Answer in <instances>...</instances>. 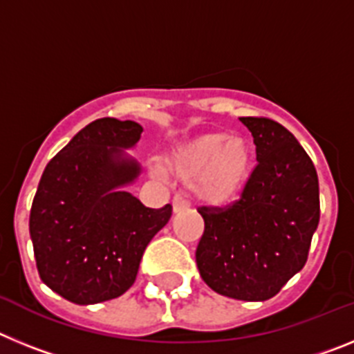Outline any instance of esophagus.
<instances>
[{
    "label": "esophagus",
    "instance_id": "obj_1",
    "mask_svg": "<svg viewBox=\"0 0 354 354\" xmlns=\"http://www.w3.org/2000/svg\"><path fill=\"white\" fill-rule=\"evenodd\" d=\"M174 212L175 214H179V212H183V211H187V209H189V204H187L186 200L183 198V196H175L174 198Z\"/></svg>",
    "mask_w": 354,
    "mask_h": 354
}]
</instances>
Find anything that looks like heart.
Masks as SVG:
<instances>
[{"label": "heart", "instance_id": "b5f03b06", "mask_svg": "<svg viewBox=\"0 0 354 354\" xmlns=\"http://www.w3.org/2000/svg\"><path fill=\"white\" fill-rule=\"evenodd\" d=\"M165 174L171 179H193L196 198L212 207H221L237 198L248 183L252 152L239 136L205 133L180 143L162 159Z\"/></svg>", "mask_w": 354, "mask_h": 354}]
</instances>
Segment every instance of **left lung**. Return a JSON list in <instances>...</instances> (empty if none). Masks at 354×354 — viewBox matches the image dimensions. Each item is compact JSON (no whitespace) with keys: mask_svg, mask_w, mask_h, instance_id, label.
<instances>
[{"mask_svg":"<svg viewBox=\"0 0 354 354\" xmlns=\"http://www.w3.org/2000/svg\"><path fill=\"white\" fill-rule=\"evenodd\" d=\"M253 136L257 167L228 207H200V277L214 292L266 301L303 270L319 223L314 162L294 134L264 117L239 118Z\"/></svg>","mask_w":354,"mask_h":354,"instance_id":"left-lung-1","label":"left lung"}]
</instances>
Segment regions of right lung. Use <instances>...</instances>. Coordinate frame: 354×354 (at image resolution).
I'll use <instances>...</instances> for the list:
<instances>
[{"instance_id":"add662e5","label":"right lung","mask_w":354,"mask_h":354,"mask_svg":"<svg viewBox=\"0 0 354 354\" xmlns=\"http://www.w3.org/2000/svg\"><path fill=\"white\" fill-rule=\"evenodd\" d=\"M143 127L99 118L48 162L30 212L40 280L76 305L122 296L136 280L150 239L168 223L171 205L150 209L126 192L142 167L126 150Z\"/></svg>"}]
</instances>
